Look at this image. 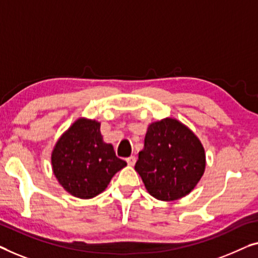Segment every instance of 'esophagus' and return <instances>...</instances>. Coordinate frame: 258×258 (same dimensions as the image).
<instances>
[{"mask_svg":"<svg viewBox=\"0 0 258 258\" xmlns=\"http://www.w3.org/2000/svg\"><path fill=\"white\" fill-rule=\"evenodd\" d=\"M126 161H127V163L130 164V166H134V164H136V162H137V157L136 156H130V157H127V159H126Z\"/></svg>","mask_w":258,"mask_h":258,"instance_id":"1","label":"esophagus"}]
</instances>
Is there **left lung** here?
<instances>
[{"instance_id": "8db88e82", "label": "left lung", "mask_w": 258, "mask_h": 258, "mask_svg": "<svg viewBox=\"0 0 258 258\" xmlns=\"http://www.w3.org/2000/svg\"><path fill=\"white\" fill-rule=\"evenodd\" d=\"M205 166V151L198 137L177 119L164 118L148 126L134 169L149 195L171 202L195 189Z\"/></svg>"}]
</instances>
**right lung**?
<instances>
[{"instance_id": "1", "label": "right lung", "mask_w": 258, "mask_h": 258, "mask_svg": "<svg viewBox=\"0 0 258 258\" xmlns=\"http://www.w3.org/2000/svg\"><path fill=\"white\" fill-rule=\"evenodd\" d=\"M53 174L68 194L90 199L102 194L111 178L127 166L116 156L113 146L103 141L101 122L79 118L53 148Z\"/></svg>"}]
</instances>
